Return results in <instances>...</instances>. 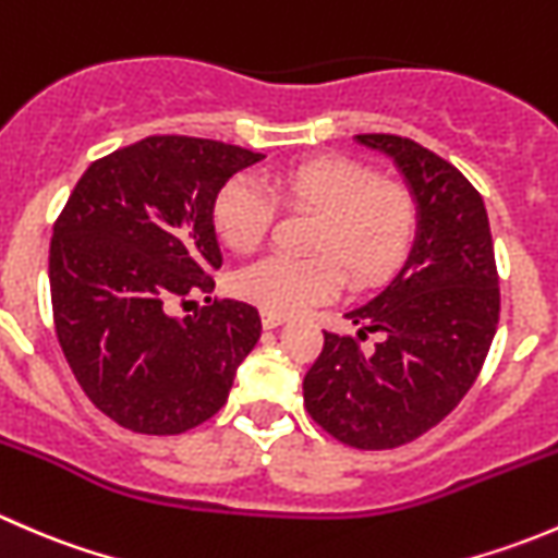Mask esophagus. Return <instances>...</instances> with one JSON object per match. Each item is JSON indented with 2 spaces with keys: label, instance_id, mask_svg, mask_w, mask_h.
<instances>
[{
  "label": "esophagus",
  "instance_id": "esophagus-1",
  "mask_svg": "<svg viewBox=\"0 0 558 558\" xmlns=\"http://www.w3.org/2000/svg\"><path fill=\"white\" fill-rule=\"evenodd\" d=\"M262 324L264 329H278L280 324H286V315H272V313H262Z\"/></svg>",
  "mask_w": 558,
  "mask_h": 558
}]
</instances>
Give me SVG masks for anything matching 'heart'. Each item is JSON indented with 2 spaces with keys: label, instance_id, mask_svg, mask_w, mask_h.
I'll return each mask as SVG.
<instances>
[{
  "label": "heart",
  "instance_id": "b5f03b06",
  "mask_svg": "<svg viewBox=\"0 0 558 558\" xmlns=\"http://www.w3.org/2000/svg\"><path fill=\"white\" fill-rule=\"evenodd\" d=\"M278 205L315 213L307 234L313 256H264L234 275V291L264 313L291 315L337 294L342 275L353 289L386 280L408 256L418 229L410 189L380 180L348 156H315L272 178V194L251 178H232L213 202V223L232 251L251 253L267 240Z\"/></svg>",
  "mask_w": 558,
  "mask_h": 558
}]
</instances>
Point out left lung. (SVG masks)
Wrapping results in <instances>:
<instances>
[{
    "instance_id": "left-lung-1",
    "label": "left lung",
    "mask_w": 558,
    "mask_h": 558,
    "mask_svg": "<svg viewBox=\"0 0 558 558\" xmlns=\"http://www.w3.org/2000/svg\"><path fill=\"white\" fill-rule=\"evenodd\" d=\"M404 174L418 232L404 267L345 313L356 337L324 331L305 408L335 440L362 451L413 442L440 424L481 373L499 324V275L486 205L453 165L415 140L359 134ZM378 333L373 349H362Z\"/></svg>"
}]
</instances>
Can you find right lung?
<instances>
[{"label":"right lung","mask_w":558,"mask_h":558,"mask_svg":"<svg viewBox=\"0 0 558 558\" xmlns=\"http://www.w3.org/2000/svg\"><path fill=\"white\" fill-rule=\"evenodd\" d=\"M262 154L154 134L94 161L53 223L48 278L66 364L107 418L137 435H180L227 404L262 337L253 305L213 300L178 318L221 267L213 202Z\"/></svg>","instance_id":"obj_1"}]
</instances>
